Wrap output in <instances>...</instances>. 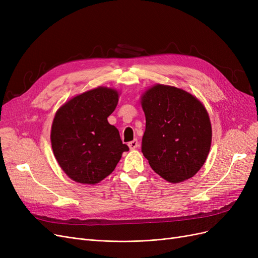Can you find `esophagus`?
Returning a JSON list of instances; mask_svg holds the SVG:
<instances>
[{
    "label": "esophagus",
    "mask_w": 258,
    "mask_h": 258,
    "mask_svg": "<svg viewBox=\"0 0 258 258\" xmlns=\"http://www.w3.org/2000/svg\"><path fill=\"white\" fill-rule=\"evenodd\" d=\"M128 146H129L130 150H135V148H137V147L139 146V142H138V140H137V139H135L134 141L129 142V143H128Z\"/></svg>",
    "instance_id": "obj_1"
}]
</instances>
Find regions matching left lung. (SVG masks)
I'll use <instances>...</instances> for the list:
<instances>
[{
	"instance_id": "left-lung-1",
	"label": "left lung",
	"mask_w": 258,
	"mask_h": 258,
	"mask_svg": "<svg viewBox=\"0 0 258 258\" xmlns=\"http://www.w3.org/2000/svg\"><path fill=\"white\" fill-rule=\"evenodd\" d=\"M146 126L142 153L150 166L170 183H179L204 166L212 141L209 114L183 89L155 85L141 98Z\"/></svg>"
}]
</instances>
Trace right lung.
Masks as SVG:
<instances>
[{
  "mask_svg": "<svg viewBox=\"0 0 258 258\" xmlns=\"http://www.w3.org/2000/svg\"><path fill=\"white\" fill-rule=\"evenodd\" d=\"M118 92L98 87L72 98L57 111L50 140L54 157L66 174L82 184H97L110 175L129 151L119 132L108 123Z\"/></svg>",
  "mask_w": 258,
  "mask_h": 258,
  "instance_id": "add662e5",
  "label": "right lung"
}]
</instances>
